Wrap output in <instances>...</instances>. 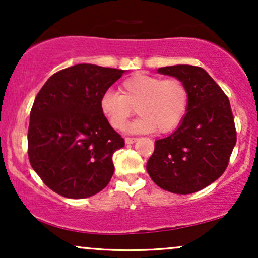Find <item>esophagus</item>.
Returning a JSON list of instances; mask_svg holds the SVG:
<instances>
[{
    "mask_svg": "<svg viewBox=\"0 0 258 258\" xmlns=\"http://www.w3.org/2000/svg\"><path fill=\"white\" fill-rule=\"evenodd\" d=\"M136 141H137V138H133V137H126L125 138L126 144H133Z\"/></svg>",
    "mask_w": 258,
    "mask_h": 258,
    "instance_id": "1",
    "label": "esophagus"
}]
</instances>
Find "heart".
Segmentation results:
<instances>
[{"label": "heart", "instance_id": "obj_1", "mask_svg": "<svg viewBox=\"0 0 258 258\" xmlns=\"http://www.w3.org/2000/svg\"><path fill=\"white\" fill-rule=\"evenodd\" d=\"M120 93L106 91L99 102L102 114L117 131L125 130L137 109L141 117L131 131L167 133L178 126L188 108V90L177 78L136 73L121 82Z\"/></svg>", "mask_w": 258, "mask_h": 258}]
</instances>
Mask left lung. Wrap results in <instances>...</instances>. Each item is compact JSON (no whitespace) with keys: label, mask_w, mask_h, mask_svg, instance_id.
I'll list each match as a JSON object with an SVG mask.
<instances>
[{"label":"left lung","mask_w":258,"mask_h":258,"mask_svg":"<svg viewBox=\"0 0 258 258\" xmlns=\"http://www.w3.org/2000/svg\"><path fill=\"white\" fill-rule=\"evenodd\" d=\"M158 72L182 80L189 102L178 128L155 142L147 171L165 190L195 193L220 178L229 164L236 143L229 99L200 67L173 65Z\"/></svg>","instance_id":"8db88e82"}]
</instances>
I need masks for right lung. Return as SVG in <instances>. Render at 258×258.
<instances>
[{
  "mask_svg": "<svg viewBox=\"0 0 258 258\" xmlns=\"http://www.w3.org/2000/svg\"><path fill=\"white\" fill-rule=\"evenodd\" d=\"M125 70L78 64L53 74L35 98L28 155L42 182L61 197L99 193L114 173L112 154L125 141L109 125L99 102Z\"/></svg>",
  "mask_w": 258,
  "mask_h": 258,
  "instance_id": "right-lung-1",
  "label": "right lung"
}]
</instances>
